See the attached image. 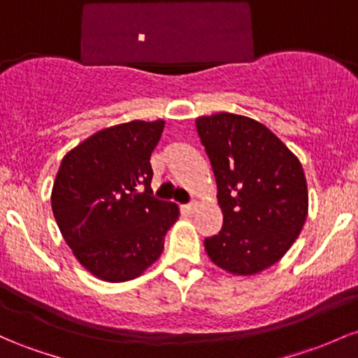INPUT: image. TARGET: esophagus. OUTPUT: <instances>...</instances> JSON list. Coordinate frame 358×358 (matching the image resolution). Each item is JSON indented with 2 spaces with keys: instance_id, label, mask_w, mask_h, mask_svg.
Listing matches in <instances>:
<instances>
[{
  "instance_id": "esophagus-1",
  "label": "esophagus",
  "mask_w": 358,
  "mask_h": 358,
  "mask_svg": "<svg viewBox=\"0 0 358 358\" xmlns=\"http://www.w3.org/2000/svg\"><path fill=\"white\" fill-rule=\"evenodd\" d=\"M199 207H200V203L197 202V200H194V202L187 203V206H185V210L188 212V214H195V212L199 210Z\"/></svg>"
}]
</instances>
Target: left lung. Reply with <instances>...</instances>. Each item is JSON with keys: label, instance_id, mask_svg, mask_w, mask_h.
I'll use <instances>...</instances> for the list:
<instances>
[{"label": "left lung", "instance_id": "obj_1", "mask_svg": "<svg viewBox=\"0 0 358 358\" xmlns=\"http://www.w3.org/2000/svg\"><path fill=\"white\" fill-rule=\"evenodd\" d=\"M209 156L222 229L203 245L226 272L255 275L287 253L308 217L299 159L260 122L234 113L195 120Z\"/></svg>", "mask_w": 358, "mask_h": 358}]
</instances>
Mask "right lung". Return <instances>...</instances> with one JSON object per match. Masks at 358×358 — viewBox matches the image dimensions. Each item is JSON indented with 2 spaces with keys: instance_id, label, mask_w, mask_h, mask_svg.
I'll use <instances>...</instances> for the list:
<instances>
[{
  "instance_id": "obj_1",
  "label": "right lung",
  "mask_w": 358,
  "mask_h": 358,
  "mask_svg": "<svg viewBox=\"0 0 358 358\" xmlns=\"http://www.w3.org/2000/svg\"><path fill=\"white\" fill-rule=\"evenodd\" d=\"M164 120L98 131L62 158L50 203L62 238L95 277L125 282L159 258L176 203L152 197L149 159ZM145 190L143 191L142 188Z\"/></svg>"
}]
</instances>
